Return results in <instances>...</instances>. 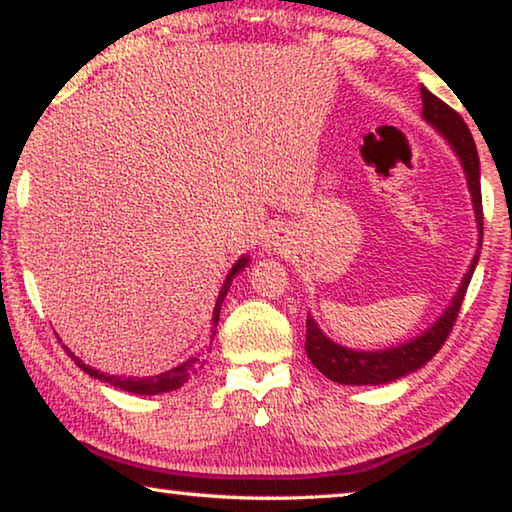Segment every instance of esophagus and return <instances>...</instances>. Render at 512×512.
Returning <instances> with one entry per match:
<instances>
[{
	"label": "esophagus",
	"mask_w": 512,
	"mask_h": 512,
	"mask_svg": "<svg viewBox=\"0 0 512 512\" xmlns=\"http://www.w3.org/2000/svg\"><path fill=\"white\" fill-rule=\"evenodd\" d=\"M276 238H279V236H276ZM272 245H274V247H279V240H274V242H272Z\"/></svg>",
	"instance_id": "34e87169"
}]
</instances>
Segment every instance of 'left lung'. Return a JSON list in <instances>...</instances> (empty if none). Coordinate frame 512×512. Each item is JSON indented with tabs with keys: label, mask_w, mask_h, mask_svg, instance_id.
I'll return each instance as SVG.
<instances>
[{
	"label": "left lung",
	"mask_w": 512,
	"mask_h": 512,
	"mask_svg": "<svg viewBox=\"0 0 512 512\" xmlns=\"http://www.w3.org/2000/svg\"><path fill=\"white\" fill-rule=\"evenodd\" d=\"M422 115L424 120L433 124L435 129L442 133V138L454 147L460 163H463L465 177L469 192H472L474 201V213L476 224H479V249L483 242V204H481V167H479V154H476V145L472 133H469L467 124L463 122L454 108L447 106L442 99H438L433 92L422 86ZM479 263V251L472 258V265L465 274L463 283H460L458 292L451 299V304L445 313L440 315V320L435 322L429 331L417 335L406 345L390 347L383 351H354L342 345H335L333 340L326 338L320 326L308 315L306 320V354L311 358V363L320 370L326 379L342 385H379L401 379L410 372L420 370L422 365L438 354L440 347L445 345L449 338L454 322L463 306L465 292L469 281H472L474 267Z\"/></svg>",
	"instance_id": "1"
}]
</instances>
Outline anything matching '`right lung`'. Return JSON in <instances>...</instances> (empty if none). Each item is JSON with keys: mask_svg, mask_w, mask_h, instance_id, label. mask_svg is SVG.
I'll return each mask as SVG.
<instances>
[{"mask_svg": "<svg viewBox=\"0 0 512 512\" xmlns=\"http://www.w3.org/2000/svg\"><path fill=\"white\" fill-rule=\"evenodd\" d=\"M249 263V256H242L238 258V263L231 267L229 276H226L224 286L220 290V297H217L215 301V308H213V326H211V340L215 338V331H217V320H220V311H222V301L226 297V292H229L231 288V281L236 279V274L245 270V265ZM67 356H70L74 363H77L83 372L90 374L92 379H99L104 383H111L115 385V388L120 390H127V392H136V395H161V392H172V390H179L183 383L190 381L192 376H195L199 372V367L204 365L201 363V356H195V358H188L186 363H181L177 367H172V370H167L163 374H156V376H145V379H133V376H113V374H104L95 370V367H90L83 363L81 358H77L72 354L70 349L65 347Z\"/></svg>", "mask_w": 512, "mask_h": 512, "instance_id": "1", "label": "right lung"}]
</instances>
